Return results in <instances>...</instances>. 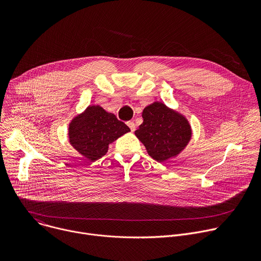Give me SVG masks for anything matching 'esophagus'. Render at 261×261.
<instances>
[{"mask_svg":"<svg viewBox=\"0 0 261 261\" xmlns=\"http://www.w3.org/2000/svg\"><path fill=\"white\" fill-rule=\"evenodd\" d=\"M127 125L129 126L130 130H131L132 132H134V131H135V124H134V122H131V121H129V122H127Z\"/></svg>","mask_w":261,"mask_h":261,"instance_id":"1","label":"esophagus"}]
</instances>
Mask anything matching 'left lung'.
Instances as JSON below:
<instances>
[{
    "mask_svg": "<svg viewBox=\"0 0 261 261\" xmlns=\"http://www.w3.org/2000/svg\"><path fill=\"white\" fill-rule=\"evenodd\" d=\"M143 123L135 135L147 154L158 162L176 156L191 138V128L182 116L161 102H154L142 111Z\"/></svg>",
    "mask_w": 261,
    "mask_h": 261,
    "instance_id": "left-lung-1",
    "label": "left lung"
}]
</instances>
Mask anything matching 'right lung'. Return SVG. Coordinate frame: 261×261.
<instances>
[{"label":"right lung","instance_id":"right-lung-1","mask_svg":"<svg viewBox=\"0 0 261 261\" xmlns=\"http://www.w3.org/2000/svg\"><path fill=\"white\" fill-rule=\"evenodd\" d=\"M129 131L130 128L114 114L94 105L72 120L69 125V141L83 156L95 161L107 153L109 143Z\"/></svg>","mask_w":261,"mask_h":261}]
</instances>
